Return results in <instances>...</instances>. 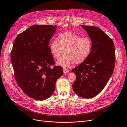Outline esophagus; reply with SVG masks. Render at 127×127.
I'll return each mask as SVG.
<instances>
[{
  "instance_id": "obj_1",
  "label": "esophagus",
  "mask_w": 127,
  "mask_h": 127,
  "mask_svg": "<svg viewBox=\"0 0 127 127\" xmlns=\"http://www.w3.org/2000/svg\"><path fill=\"white\" fill-rule=\"evenodd\" d=\"M63 71H64V74H66V73H68L69 72V70L67 69H64Z\"/></svg>"
}]
</instances>
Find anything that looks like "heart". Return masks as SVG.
Returning a JSON list of instances; mask_svg holds the SVG:
<instances>
[{
    "mask_svg": "<svg viewBox=\"0 0 127 127\" xmlns=\"http://www.w3.org/2000/svg\"><path fill=\"white\" fill-rule=\"evenodd\" d=\"M49 47L53 57L57 59V64L64 68L72 64H81L88 59L92 51V42L88 37H81L72 32L58 35L57 40H53Z\"/></svg>",
    "mask_w": 127,
    "mask_h": 127,
    "instance_id": "b5f03b06",
    "label": "heart"
}]
</instances>
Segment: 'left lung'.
<instances>
[{
	"instance_id": "1",
	"label": "left lung",
	"mask_w": 127,
	"mask_h": 127,
	"mask_svg": "<svg viewBox=\"0 0 127 127\" xmlns=\"http://www.w3.org/2000/svg\"><path fill=\"white\" fill-rule=\"evenodd\" d=\"M92 42V51L88 59L72 70L76 74L72 84L75 93L90 98L104 88L113 74L115 65V50L112 40L99 28L81 25Z\"/></svg>"
}]
</instances>
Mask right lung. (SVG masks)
Segmentation results:
<instances>
[{"mask_svg": "<svg viewBox=\"0 0 127 127\" xmlns=\"http://www.w3.org/2000/svg\"><path fill=\"white\" fill-rule=\"evenodd\" d=\"M56 25H34L19 34L14 40L11 59L19 87L29 97L38 100L54 93L57 80L63 74L62 67L55 66L49 47Z\"/></svg>", "mask_w": 127, "mask_h": 127, "instance_id": "right-lung-1", "label": "right lung"}]
</instances>
